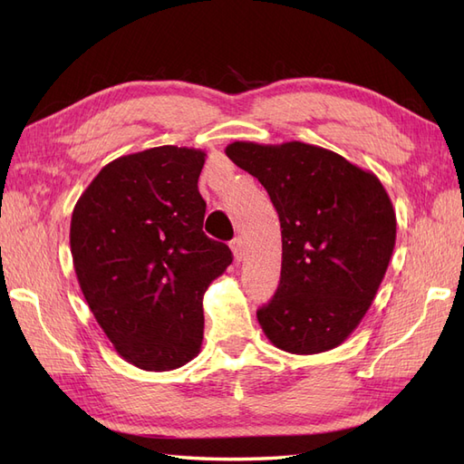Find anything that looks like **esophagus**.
<instances>
[{
    "label": "esophagus",
    "mask_w": 464,
    "mask_h": 464,
    "mask_svg": "<svg viewBox=\"0 0 464 464\" xmlns=\"http://www.w3.org/2000/svg\"><path fill=\"white\" fill-rule=\"evenodd\" d=\"M230 249H232L234 257L240 261L244 257V242H242V237H234V240L230 242Z\"/></svg>",
    "instance_id": "esophagus-1"
}]
</instances>
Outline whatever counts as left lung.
Wrapping results in <instances>:
<instances>
[{
  "label": "left lung",
  "instance_id": "obj_1",
  "mask_svg": "<svg viewBox=\"0 0 464 464\" xmlns=\"http://www.w3.org/2000/svg\"><path fill=\"white\" fill-rule=\"evenodd\" d=\"M227 157L261 181L280 220V283L257 310L266 339L292 354L339 346L370 310L395 247L397 218L382 181L300 141H236Z\"/></svg>",
  "mask_w": 464,
  "mask_h": 464
}]
</instances>
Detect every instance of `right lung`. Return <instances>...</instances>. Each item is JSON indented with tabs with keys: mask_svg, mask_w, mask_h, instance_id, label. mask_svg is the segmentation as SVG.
Returning <instances> with one entry per match:
<instances>
[{
	"mask_svg": "<svg viewBox=\"0 0 464 464\" xmlns=\"http://www.w3.org/2000/svg\"><path fill=\"white\" fill-rule=\"evenodd\" d=\"M205 152L154 147L106 164L81 195L69 244L79 286L118 354L147 372L199 354L203 294L232 251L203 232Z\"/></svg>",
	"mask_w": 464,
	"mask_h": 464,
	"instance_id": "right-lung-1",
	"label": "right lung"
}]
</instances>
